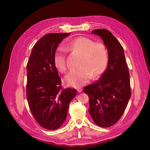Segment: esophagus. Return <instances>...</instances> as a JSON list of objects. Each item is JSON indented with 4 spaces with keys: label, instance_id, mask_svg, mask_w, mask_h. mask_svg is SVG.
Wrapping results in <instances>:
<instances>
[{
    "label": "esophagus",
    "instance_id": "1",
    "mask_svg": "<svg viewBox=\"0 0 150 150\" xmlns=\"http://www.w3.org/2000/svg\"><path fill=\"white\" fill-rule=\"evenodd\" d=\"M77 91L78 93H81V92H82V91H83V88H77Z\"/></svg>",
    "mask_w": 150,
    "mask_h": 150
}]
</instances>
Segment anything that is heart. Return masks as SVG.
<instances>
[{
	"label": "heart",
	"mask_w": 150,
	"mask_h": 150,
	"mask_svg": "<svg viewBox=\"0 0 150 150\" xmlns=\"http://www.w3.org/2000/svg\"><path fill=\"white\" fill-rule=\"evenodd\" d=\"M67 47L81 54L79 63V68L73 69L65 76V84L73 87H80L90 80L105 71L108 62L107 49L101 43H96L87 37L80 36L71 40ZM54 64L60 72L64 73L68 66L66 54L62 48H58L54 55Z\"/></svg>",
	"instance_id": "obj_1"
}]
</instances>
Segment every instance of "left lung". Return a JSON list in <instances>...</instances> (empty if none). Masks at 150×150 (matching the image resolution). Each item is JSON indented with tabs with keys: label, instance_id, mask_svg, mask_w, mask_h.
Instances as JSON below:
<instances>
[{
	"label": "left lung",
	"instance_id": "obj_1",
	"mask_svg": "<svg viewBox=\"0 0 150 150\" xmlns=\"http://www.w3.org/2000/svg\"><path fill=\"white\" fill-rule=\"evenodd\" d=\"M93 34L103 39L108 54V66L99 80L84 88L89 97L88 112L96 125L108 128L123 115L131 96L130 74L123 47L112 33L96 29Z\"/></svg>",
	"mask_w": 150,
	"mask_h": 150
}]
</instances>
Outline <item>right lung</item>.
Here are the masks:
<instances>
[{
    "label": "right lung",
    "mask_w": 150,
    "mask_h": 150,
    "mask_svg": "<svg viewBox=\"0 0 150 150\" xmlns=\"http://www.w3.org/2000/svg\"><path fill=\"white\" fill-rule=\"evenodd\" d=\"M70 33H52L41 38L33 47L27 64L26 98L35 120L47 130L62 126L69 105L77 95L75 88L62 89L54 64L59 43Z\"/></svg>",
    "instance_id": "1"
}]
</instances>
